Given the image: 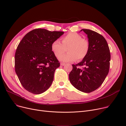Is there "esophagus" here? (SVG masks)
I'll return each instance as SVG.
<instances>
[{
	"mask_svg": "<svg viewBox=\"0 0 126 126\" xmlns=\"http://www.w3.org/2000/svg\"><path fill=\"white\" fill-rule=\"evenodd\" d=\"M65 64H66V63H60V65H61V66H64Z\"/></svg>",
	"mask_w": 126,
	"mask_h": 126,
	"instance_id": "34e87169",
	"label": "esophagus"
}]
</instances>
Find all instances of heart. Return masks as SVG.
Returning a JSON list of instances; mask_svg holds the SVG:
<instances>
[{
  "instance_id": "obj_1",
  "label": "heart",
  "mask_w": 126,
  "mask_h": 126,
  "mask_svg": "<svg viewBox=\"0 0 126 126\" xmlns=\"http://www.w3.org/2000/svg\"><path fill=\"white\" fill-rule=\"evenodd\" d=\"M62 43L55 40L51 45V49L55 56L63 62H73L78 59L82 60L87 55L90 48L89 42L86 39L82 38L80 34L70 32L62 39ZM67 48L68 53L62 55Z\"/></svg>"
}]
</instances>
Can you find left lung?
<instances>
[{"label":"left lung","mask_w":126,"mask_h":126,"mask_svg":"<svg viewBox=\"0 0 126 126\" xmlns=\"http://www.w3.org/2000/svg\"><path fill=\"white\" fill-rule=\"evenodd\" d=\"M81 31L87 34L89 51L82 62L72 64L69 78L75 88L89 93L98 88L106 78L109 71L110 55L108 43L102 35L90 29H83ZM78 66L84 68L80 69Z\"/></svg>","instance_id":"left-lung-1"}]
</instances>
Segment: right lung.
Returning <instances> with one entry per match:
<instances>
[{
    "label": "right lung",
    "mask_w": 126,
    "mask_h": 126,
    "mask_svg": "<svg viewBox=\"0 0 126 126\" xmlns=\"http://www.w3.org/2000/svg\"><path fill=\"white\" fill-rule=\"evenodd\" d=\"M64 33L38 28L27 33L15 54V70L23 87L34 94L51 86L60 63L51 49L52 43Z\"/></svg>",
    "instance_id": "add662e5"
}]
</instances>
